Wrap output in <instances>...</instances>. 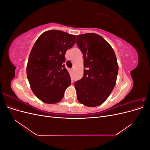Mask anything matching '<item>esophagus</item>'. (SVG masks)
Segmentation results:
<instances>
[{
    "label": "esophagus",
    "mask_w": 150,
    "mask_h": 150,
    "mask_svg": "<svg viewBox=\"0 0 150 150\" xmlns=\"http://www.w3.org/2000/svg\"><path fill=\"white\" fill-rule=\"evenodd\" d=\"M71 72H72V71H74V69H73V68H72V69H71Z\"/></svg>",
    "instance_id": "obj_1"
}]
</instances>
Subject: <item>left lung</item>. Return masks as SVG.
I'll use <instances>...</instances> for the list:
<instances>
[{
    "instance_id": "obj_1",
    "label": "left lung",
    "mask_w": 150,
    "mask_h": 150,
    "mask_svg": "<svg viewBox=\"0 0 150 150\" xmlns=\"http://www.w3.org/2000/svg\"><path fill=\"white\" fill-rule=\"evenodd\" d=\"M83 54L84 76L74 83L78 99L88 107L101 105L114 89L118 64L114 50L101 36L94 33L77 35Z\"/></svg>"
}]
</instances>
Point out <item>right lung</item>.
Instances as JSON below:
<instances>
[{
	"label": "right lung",
	"mask_w": 150,
	"mask_h": 150,
	"mask_svg": "<svg viewBox=\"0 0 150 150\" xmlns=\"http://www.w3.org/2000/svg\"><path fill=\"white\" fill-rule=\"evenodd\" d=\"M76 42V36L51 30L39 36L32 49L27 65V76L34 94L40 100L54 104L62 100L71 84L65 54Z\"/></svg>",
	"instance_id": "1"
}]
</instances>
